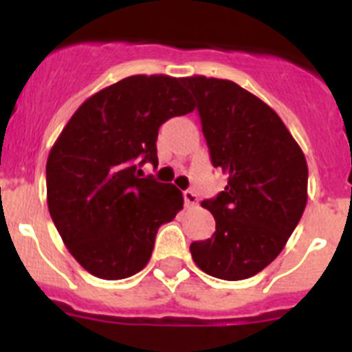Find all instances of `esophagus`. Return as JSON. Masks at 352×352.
I'll use <instances>...</instances> for the list:
<instances>
[{
    "instance_id": "34e87169",
    "label": "esophagus",
    "mask_w": 352,
    "mask_h": 352,
    "mask_svg": "<svg viewBox=\"0 0 352 352\" xmlns=\"http://www.w3.org/2000/svg\"><path fill=\"white\" fill-rule=\"evenodd\" d=\"M183 199H185L186 206H197L199 204L197 193L192 192V190H185V192H183Z\"/></svg>"
}]
</instances>
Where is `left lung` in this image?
<instances>
[{
  "instance_id": "left-lung-1",
  "label": "left lung",
  "mask_w": 352,
  "mask_h": 352,
  "mask_svg": "<svg viewBox=\"0 0 352 352\" xmlns=\"http://www.w3.org/2000/svg\"><path fill=\"white\" fill-rule=\"evenodd\" d=\"M223 192L202 201L214 216L211 239L190 246L206 274L241 281L265 269L288 243L307 204V162L269 104L230 80L188 76Z\"/></svg>"
}]
</instances>
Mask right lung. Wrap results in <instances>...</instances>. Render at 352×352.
<instances>
[{
    "label": "right lung",
    "mask_w": 352,
    "mask_h": 352,
    "mask_svg": "<svg viewBox=\"0 0 352 352\" xmlns=\"http://www.w3.org/2000/svg\"><path fill=\"white\" fill-rule=\"evenodd\" d=\"M193 109L183 78L134 75L90 96L63 129L47 160L48 211L87 272L115 281L146 267L183 193L138 166L159 164V127Z\"/></svg>",
    "instance_id": "add662e5"
}]
</instances>
